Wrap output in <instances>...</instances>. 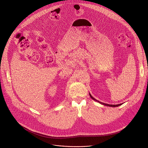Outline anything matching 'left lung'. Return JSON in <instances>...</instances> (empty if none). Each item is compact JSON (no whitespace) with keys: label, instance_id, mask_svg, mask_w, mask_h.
<instances>
[{"label":"left lung","instance_id":"1","mask_svg":"<svg viewBox=\"0 0 148 148\" xmlns=\"http://www.w3.org/2000/svg\"><path fill=\"white\" fill-rule=\"evenodd\" d=\"M90 96L91 97V98L92 99H94V100H95V101H97V102H99V103H102V104H103V105H106V106H109V107H118V106H119V105H121L122 104V103H120V104H117V105H111V104L105 103L100 102H99L98 101H97V99H95L94 98H93V97H92V95H91L90 94Z\"/></svg>","mask_w":148,"mask_h":148}]
</instances>
